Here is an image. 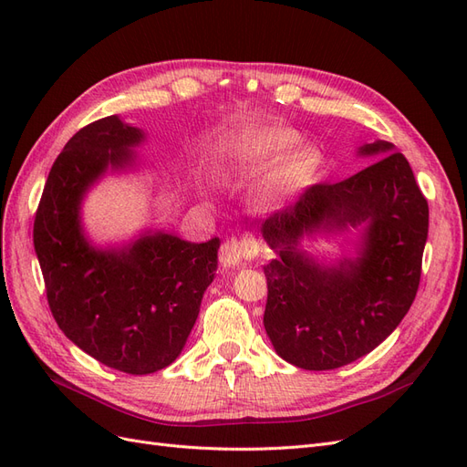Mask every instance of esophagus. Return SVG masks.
I'll list each match as a JSON object with an SVG mask.
<instances>
[{
    "label": "esophagus",
    "mask_w": 467,
    "mask_h": 467,
    "mask_svg": "<svg viewBox=\"0 0 467 467\" xmlns=\"http://www.w3.org/2000/svg\"><path fill=\"white\" fill-rule=\"evenodd\" d=\"M251 253V242H237V239H228L220 249V261L223 266L235 268Z\"/></svg>",
    "instance_id": "esophagus-1"
}]
</instances>
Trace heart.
<instances>
[{"label": "heart", "instance_id": "1", "mask_svg": "<svg viewBox=\"0 0 467 467\" xmlns=\"http://www.w3.org/2000/svg\"><path fill=\"white\" fill-rule=\"evenodd\" d=\"M300 136L285 126H247L225 140L223 155L232 165L261 169L253 196L268 210L288 208L298 202L312 189L323 163V155L316 146H298Z\"/></svg>", "mask_w": 467, "mask_h": 467}]
</instances>
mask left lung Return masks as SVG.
Masks as SVG:
<instances>
[{
	"instance_id": "8db88e82",
	"label": "left lung",
	"mask_w": 467,
	"mask_h": 467,
	"mask_svg": "<svg viewBox=\"0 0 467 467\" xmlns=\"http://www.w3.org/2000/svg\"><path fill=\"white\" fill-rule=\"evenodd\" d=\"M358 158L381 160L337 182L314 185L261 225L275 251L265 265V331L280 358L333 370L368 355L411 307L429 235V204L405 155L384 140ZM357 229L355 254L321 260L304 238Z\"/></svg>"
}]
</instances>
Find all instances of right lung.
<instances>
[{"label": "right lung", "instance_id": "1", "mask_svg": "<svg viewBox=\"0 0 467 467\" xmlns=\"http://www.w3.org/2000/svg\"><path fill=\"white\" fill-rule=\"evenodd\" d=\"M142 129L112 115L76 132L56 158L33 242L50 312L89 357L126 374H151L185 347L218 268L220 239L192 244L163 230L95 245L81 206L107 173L138 171Z\"/></svg>", "mask_w": 467, "mask_h": 467}]
</instances>
